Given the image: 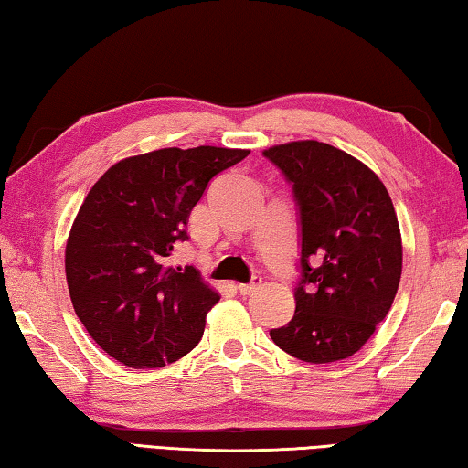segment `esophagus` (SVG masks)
<instances>
[{
	"mask_svg": "<svg viewBox=\"0 0 468 468\" xmlns=\"http://www.w3.org/2000/svg\"><path fill=\"white\" fill-rule=\"evenodd\" d=\"M260 287H262V281H260V279H253L251 282L237 284V289H239L241 295H251V292H256Z\"/></svg>",
	"mask_w": 468,
	"mask_h": 468,
	"instance_id": "1",
	"label": "esophagus"
}]
</instances>
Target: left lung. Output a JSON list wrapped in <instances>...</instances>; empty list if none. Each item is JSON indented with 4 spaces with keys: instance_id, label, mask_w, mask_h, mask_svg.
<instances>
[{
    "instance_id": "1",
    "label": "left lung",
    "mask_w": 468,
    "mask_h": 468,
    "mask_svg": "<svg viewBox=\"0 0 468 468\" xmlns=\"http://www.w3.org/2000/svg\"><path fill=\"white\" fill-rule=\"evenodd\" d=\"M264 156L292 184L303 272L295 315L271 336L305 363L351 357L399 291L402 237L390 194L366 163L326 142H287L266 148Z\"/></svg>"
}]
</instances>
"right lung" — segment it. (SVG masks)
I'll list each match as a JSON object with an SVG mask.
<instances>
[{
    "label": "right lung",
    "instance_id": "obj_1",
    "mask_svg": "<svg viewBox=\"0 0 468 468\" xmlns=\"http://www.w3.org/2000/svg\"><path fill=\"white\" fill-rule=\"evenodd\" d=\"M250 150L161 148L122 158L92 186L66 243L74 312L94 343L133 369L177 361L200 343L218 292L167 260L208 181Z\"/></svg>",
    "mask_w": 468,
    "mask_h": 468
}]
</instances>
